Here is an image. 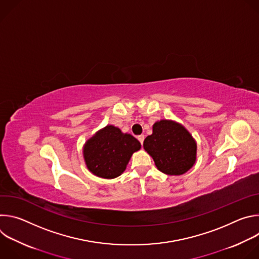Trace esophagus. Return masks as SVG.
<instances>
[{"mask_svg": "<svg viewBox=\"0 0 259 259\" xmlns=\"http://www.w3.org/2000/svg\"><path fill=\"white\" fill-rule=\"evenodd\" d=\"M137 139H138V141L142 144V143H143V140H144V135H138V136H137Z\"/></svg>", "mask_w": 259, "mask_h": 259, "instance_id": "34e87169", "label": "esophagus"}]
</instances>
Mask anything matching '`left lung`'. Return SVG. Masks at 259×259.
Segmentation results:
<instances>
[{"mask_svg":"<svg viewBox=\"0 0 259 259\" xmlns=\"http://www.w3.org/2000/svg\"><path fill=\"white\" fill-rule=\"evenodd\" d=\"M143 147L157 168L168 175L186 173L196 162V141L186 128L173 121L155 123L153 134L144 139Z\"/></svg>","mask_w":259,"mask_h":259,"instance_id":"1","label":"left lung"}]
</instances>
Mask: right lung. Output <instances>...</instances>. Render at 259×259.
<instances>
[{"instance_id":"1","label":"right lung","mask_w":259,"mask_h":259,"mask_svg":"<svg viewBox=\"0 0 259 259\" xmlns=\"http://www.w3.org/2000/svg\"><path fill=\"white\" fill-rule=\"evenodd\" d=\"M140 142L114 126H106L90 138L84 146L88 169L96 176L112 179L120 176Z\"/></svg>"}]
</instances>
